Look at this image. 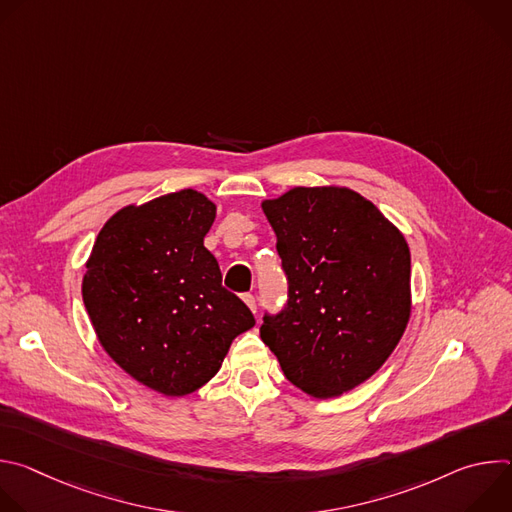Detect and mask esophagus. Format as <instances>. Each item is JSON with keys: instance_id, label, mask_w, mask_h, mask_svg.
<instances>
[{"instance_id": "obj_1", "label": "esophagus", "mask_w": 512, "mask_h": 512, "mask_svg": "<svg viewBox=\"0 0 512 512\" xmlns=\"http://www.w3.org/2000/svg\"><path fill=\"white\" fill-rule=\"evenodd\" d=\"M243 302L247 304V308H249L253 314H257V300H255V296L245 294V296H243Z\"/></svg>"}]
</instances>
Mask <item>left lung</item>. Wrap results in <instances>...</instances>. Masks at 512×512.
Wrapping results in <instances>:
<instances>
[{
  "label": "left lung",
  "instance_id": "left-lung-1",
  "mask_svg": "<svg viewBox=\"0 0 512 512\" xmlns=\"http://www.w3.org/2000/svg\"><path fill=\"white\" fill-rule=\"evenodd\" d=\"M289 281L285 310L261 340L291 385L316 399L371 379L411 318L403 233L346 186H294L261 202Z\"/></svg>",
  "mask_w": 512,
  "mask_h": 512
}]
</instances>
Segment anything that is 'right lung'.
<instances>
[{
  "label": "right lung",
  "mask_w": 512,
  "mask_h": 512,
  "mask_svg": "<svg viewBox=\"0 0 512 512\" xmlns=\"http://www.w3.org/2000/svg\"><path fill=\"white\" fill-rule=\"evenodd\" d=\"M216 204L184 188L117 210L99 231L83 302L103 350L137 383L186 397L255 326L204 247Z\"/></svg>",
  "instance_id": "right-lung-1"
}]
</instances>
